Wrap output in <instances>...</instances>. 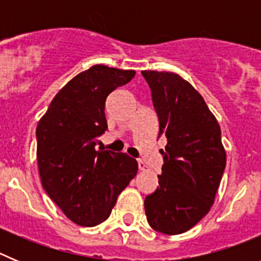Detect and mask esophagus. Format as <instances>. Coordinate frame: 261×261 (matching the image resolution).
<instances>
[{
    "label": "esophagus",
    "mask_w": 261,
    "mask_h": 261,
    "mask_svg": "<svg viewBox=\"0 0 261 261\" xmlns=\"http://www.w3.org/2000/svg\"><path fill=\"white\" fill-rule=\"evenodd\" d=\"M138 168H140L141 171H144V170H146V165H145L142 161H138Z\"/></svg>",
    "instance_id": "obj_1"
}]
</instances>
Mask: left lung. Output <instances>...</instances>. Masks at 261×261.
I'll list each match as a JSON object with an SVG mask.
<instances>
[{"instance_id": "obj_1", "label": "left lung", "mask_w": 261, "mask_h": 261, "mask_svg": "<svg viewBox=\"0 0 261 261\" xmlns=\"http://www.w3.org/2000/svg\"><path fill=\"white\" fill-rule=\"evenodd\" d=\"M158 116V138H166L162 174L145 197V213L155 231L186 232L208 214L226 167L221 128L208 106L180 75L144 70Z\"/></svg>"}]
</instances>
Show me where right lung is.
Wrapping results in <instances>:
<instances>
[{"mask_svg":"<svg viewBox=\"0 0 261 261\" xmlns=\"http://www.w3.org/2000/svg\"><path fill=\"white\" fill-rule=\"evenodd\" d=\"M135 74L91 66L60 90L36 128L43 188L80 226L91 227L107 220L117 196L137 174L136 159L125 153L95 149L107 130L106 99Z\"/></svg>","mask_w":261,"mask_h":261,"instance_id":"1","label":"right lung"}]
</instances>
